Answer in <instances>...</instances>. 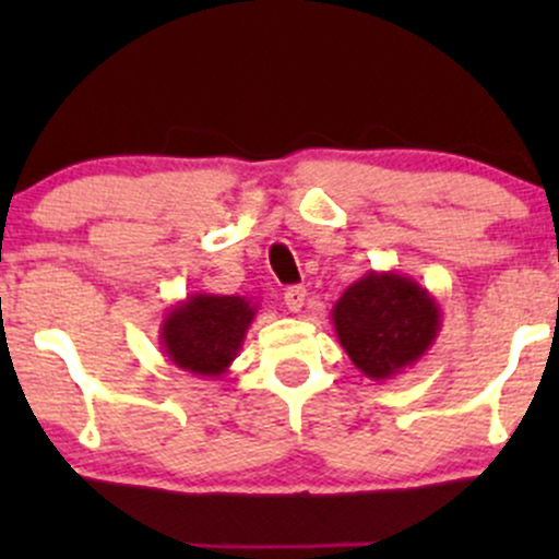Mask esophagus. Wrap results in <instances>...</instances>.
I'll return each mask as SVG.
<instances>
[{"mask_svg":"<svg viewBox=\"0 0 559 559\" xmlns=\"http://www.w3.org/2000/svg\"><path fill=\"white\" fill-rule=\"evenodd\" d=\"M305 297H307V288L305 286H288L284 292V301L292 312H299L305 307Z\"/></svg>","mask_w":559,"mask_h":559,"instance_id":"34e87169","label":"esophagus"}]
</instances>
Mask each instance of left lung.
<instances>
[{
	"label": "left lung",
	"instance_id": "8db88e82",
	"mask_svg": "<svg viewBox=\"0 0 559 559\" xmlns=\"http://www.w3.org/2000/svg\"><path fill=\"white\" fill-rule=\"evenodd\" d=\"M331 320L355 368L386 381L431 349L441 331V307L409 275L368 271L338 297Z\"/></svg>",
	"mask_w": 559,
	"mask_h": 559
}]
</instances>
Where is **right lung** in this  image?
<instances>
[{"mask_svg":"<svg viewBox=\"0 0 559 559\" xmlns=\"http://www.w3.org/2000/svg\"><path fill=\"white\" fill-rule=\"evenodd\" d=\"M258 301L239 294H189L165 312L159 344L176 368L221 378L241 352Z\"/></svg>","mask_w":559,"mask_h":559,"instance_id":"add662e5","label":"right lung"}]
</instances>
